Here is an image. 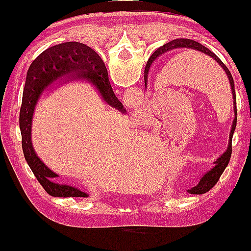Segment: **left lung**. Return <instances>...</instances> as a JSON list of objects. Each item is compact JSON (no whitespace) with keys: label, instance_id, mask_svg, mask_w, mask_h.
Segmentation results:
<instances>
[{"label":"left lung","instance_id":"1","mask_svg":"<svg viewBox=\"0 0 251 251\" xmlns=\"http://www.w3.org/2000/svg\"><path fill=\"white\" fill-rule=\"evenodd\" d=\"M176 48H191V50H198V51H201V53L206 54V55H209L210 57H212V59H214L215 61L217 62L222 68H223L224 72H226L227 79H229V82H230V87H231V92H232V99H234L235 119H234V122H232L231 131H230L229 146H227L226 151L224 152V153L222 154L221 157L218 158V159L214 163L215 164L214 168L210 170L208 174H205V175L203 176V177H201V179L200 183H198V185L195 186V188H192L191 190H189L190 194H194V195L205 194V192H208L209 190L211 189L216 183H217L218 179H220L221 175L223 174V171H224V170H226V168L227 166V164H229L230 157H231L232 134H234L235 128H236V123H237V108H236L235 83H234V79H232L231 73H230V71L227 70L226 66L224 65V63L221 61L220 57L216 55V54L212 53L211 50H208V48H206V47H204V46L201 45L200 42L194 41V40H190V39H176V40H172V41H170L168 43H165V45H163L162 47L158 48V50H155L151 56H150L149 61H148V63H146L145 72H144V80H145V87H146V83H148V74H149L150 67H151L152 62H153L158 56L163 55L164 53H166V51H169V50H176Z\"/></svg>","mask_w":251,"mask_h":251}]
</instances>
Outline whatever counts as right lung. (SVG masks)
Listing matches in <instances>:
<instances>
[{
  "label": "right lung",
  "mask_w": 251,
  "mask_h": 251,
  "mask_svg": "<svg viewBox=\"0 0 251 251\" xmlns=\"http://www.w3.org/2000/svg\"><path fill=\"white\" fill-rule=\"evenodd\" d=\"M86 79L91 81L101 94L102 99L112 107L125 112L118 100L108 80L105 63L88 46L80 42H65L53 46L31 62L25 77L22 105L20 109V129L22 135V150L28 165L42 188L53 197H88L86 192L54 181L57 177L37 157L31 144V123L37 100L43 91L60 81Z\"/></svg>",
  "instance_id": "right-lung-1"
}]
</instances>
